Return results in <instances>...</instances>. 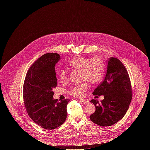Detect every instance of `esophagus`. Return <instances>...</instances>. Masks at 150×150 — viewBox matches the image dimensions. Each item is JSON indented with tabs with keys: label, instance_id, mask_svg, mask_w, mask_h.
<instances>
[{
	"label": "esophagus",
	"instance_id": "1",
	"mask_svg": "<svg viewBox=\"0 0 150 150\" xmlns=\"http://www.w3.org/2000/svg\"><path fill=\"white\" fill-rule=\"evenodd\" d=\"M80 100H81L84 103H89V101L87 99H81Z\"/></svg>",
	"mask_w": 150,
	"mask_h": 150
}]
</instances>
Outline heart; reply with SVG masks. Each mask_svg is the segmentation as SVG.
<instances>
[{"label": "heart", "mask_w": 150, "mask_h": 150, "mask_svg": "<svg viewBox=\"0 0 150 150\" xmlns=\"http://www.w3.org/2000/svg\"><path fill=\"white\" fill-rule=\"evenodd\" d=\"M70 68L75 71H81L82 79L87 80L91 83L100 82L104 74V65L102 60L98 57L92 59L82 56H77L72 58L69 62ZM59 81L63 83L67 81L68 74L65 69L57 71ZM88 88L87 82L76 84L72 86L69 90L71 95L76 97H82Z\"/></svg>", "instance_id": "heart-1"}]
</instances>
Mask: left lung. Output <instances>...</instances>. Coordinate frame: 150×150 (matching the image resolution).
<instances>
[{"mask_svg":"<svg viewBox=\"0 0 150 150\" xmlns=\"http://www.w3.org/2000/svg\"><path fill=\"white\" fill-rule=\"evenodd\" d=\"M93 94L104 96L101 102L91 100L96 106L95 112L90 116L93 122L101 126H109L123 117L129 109L132 91L129 74L118 59H109L104 79Z\"/></svg>","mask_w":150,"mask_h":150,"instance_id":"obj_1","label":"left lung"}]
</instances>
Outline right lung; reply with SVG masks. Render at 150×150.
I'll return each mask as SVG.
<instances>
[{
  "label": "right lung",
  "mask_w": 150,
  "mask_h": 150,
  "mask_svg": "<svg viewBox=\"0 0 150 150\" xmlns=\"http://www.w3.org/2000/svg\"><path fill=\"white\" fill-rule=\"evenodd\" d=\"M57 53H46L38 58L28 71L24 83L23 98L30 118L46 130L54 129L67 119L69 99L57 101L53 98L57 87L56 63Z\"/></svg>",
  "instance_id": "right-lung-1"
}]
</instances>
